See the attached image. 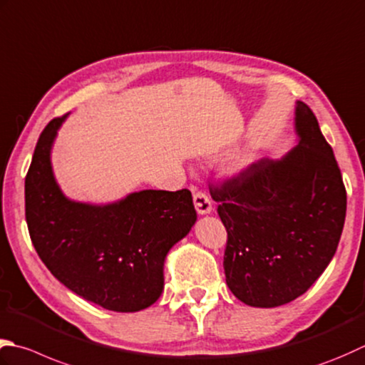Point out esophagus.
<instances>
[{"label":"esophagus","mask_w":365,"mask_h":365,"mask_svg":"<svg viewBox=\"0 0 365 365\" xmlns=\"http://www.w3.org/2000/svg\"><path fill=\"white\" fill-rule=\"evenodd\" d=\"M192 190V199H195V207L197 213L201 215H205V213L212 212V202L209 195L204 190H201L199 187H191Z\"/></svg>","instance_id":"34e87169"}]
</instances>
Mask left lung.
<instances>
[{
  "label": "left lung",
  "instance_id": "1",
  "mask_svg": "<svg viewBox=\"0 0 365 365\" xmlns=\"http://www.w3.org/2000/svg\"><path fill=\"white\" fill-rule=\"evenodd\" d=\"M299 145L280 161L261 158L210 183L227 232L225 275L247 305L272 309L302 296L337 250L346 190L309 106L297 101Z\"/></svg>",
  "mask_w": 365,
  "mask_h": 365
}]
</instances>
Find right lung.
Here are the masks:
<instances>
[{"label": "right lung", "instance_id": "add662e5", "mask_svg": "<svg viewBox=\"0 0 365 365\" xmlns=\"http://www.w3.org/2000/svg\"><path fill=\"white\" fill-rule=\"evenodd\" d=\"M64 117L41 133L25 178V217L33 245L56 280L113 312H139L158 301L164 258L196 221L191 191L144 190L109 205L64 197L50 148Z\"/></svg>", "mask_w": 365, "mask_h": 365}]
</instances>
